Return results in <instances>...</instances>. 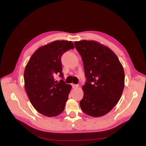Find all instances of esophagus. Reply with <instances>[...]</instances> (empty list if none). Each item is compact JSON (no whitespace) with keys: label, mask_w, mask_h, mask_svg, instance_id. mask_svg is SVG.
I'll use <instances>...</instances> for the list:
<instances>
[{"label":"esophagus","mask_w":146,"mask_h":146,"mask_svg":"<svg viewBox=\"0 0 146 146\" xmlns=\"http://www.w3.org/2000/svg\"><path fill=\"white\" fill-rule=\"evenodd\" d=\"M72 88H74V89H76V88H77L78 87V85H76V84H72Z\"/></svg>","instance_id":"1"}]
</instances>
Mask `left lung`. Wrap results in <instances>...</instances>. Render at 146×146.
<instances>
[{
    "label": "left lung",
    "instance_id": "obj_1",
    "mask_svg": "<svg viewBox=\"0 0 146 146\" xmlns=\"http://www.w3.org/2000/svg\"><path fill=\"white\" fill-rule=\"evenodd\" d=\"M82 56L86 78L82 86L80 108L92 117L105 115L120 99L124 88L125 74L117 56L108 47L95 41L74 42Z\"/></svg>",
    "mask_w": 146,
    "mask_h": 146
}]
</instances>
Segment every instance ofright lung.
I'll list each match as a JSON object with an SVG mask.
<instances>
[{
  "label": "right lung",
  "mask_w": 146,
  "mask_h": 146,
  "mask_svg": "<svg viewBox=\"0 0 146 146\" xmlns=\"http://www.w3.org/2000/svg\"><path fill=\"white\" fill-rule=\"evenodd\" d=\"M74 48L72 41L58 40L39 47L30 57L24 70V86L29 99L37 111L47 117L58 116L63 111L71 85L63 78L61 57Z\"/></svg>",
  "instance_id": "right-lung-1"
}]
</instances>
